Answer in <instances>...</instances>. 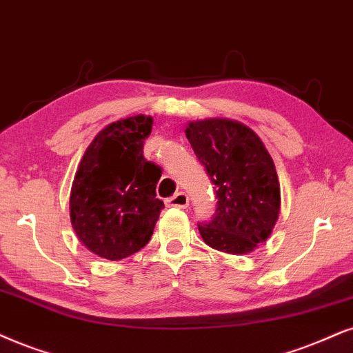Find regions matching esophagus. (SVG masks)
Wrapping results in <instances>:
<instances>
[{"label":"esophagus","instance_id":"34e87169","mask_svg":"<svg viewBox=\"0 0 353 353\" xmlns=\"http://www.w3.org/2000/svg\"><path fill=\"white\" fill-rule=\"evenodd\" d=\"M168 203L171 207H177V208H185L189 205V197L184 194V192H177L176 195H172L171 199L168 200Z\"/></svg>","mask_w":353,"mask_h":353}]
</instances>
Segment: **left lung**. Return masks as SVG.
Wrapping results in <instances>:
<instances>
[{
    "label": "left lung",
    "mask_w": 353,
    "mask_h": 353,
    "mask_svg": "<svg viewBox=\"0 0 353 353\" xmlns=\"http://www.w3.org/2000/svg\"><path fill=\"white\" fill-rule=\"evenodd\" d=\"M185 137L215 185L216 210L199 225L205 244L248 254L264 243L280 213V184L264 143L244 123L230 119L190 122Z\"/></svg>",
    "instance_id": "left-lung-1"
}]
</instances>
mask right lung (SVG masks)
<instances>
[{
	"label": "right lung",
	"mask_w": 353,
	"mask_h": 353,
	"mask_svg": "<svg viewBox=\"0 0 353 353\" xmlns=\"http://www.w3.org/2000/svg\"><path fill=\"white\" fill-rule=\"evenodd\" d=\"M153 119L135 115L107 125L78 164L70 195L71 225L96 256L120 261L148 244L163 200L161 169L146 161L143 141Z\"/></svg>",
	"instance_id": "obj_1"
}]
</instances>
